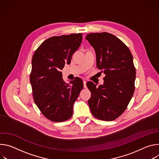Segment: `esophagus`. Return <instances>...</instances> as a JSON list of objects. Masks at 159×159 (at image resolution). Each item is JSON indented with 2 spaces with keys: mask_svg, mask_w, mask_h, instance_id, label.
<instances>
[{
  "mask_svg": "<svg viewBox=\"0 0 159 159\" xmlns=\"http://www.w3.org/2000/svg\"><path fill=\"white\" fill-rule=\"evenodd\" d=\"M83 84H84V88H86V87H87V86H86V81H85V80H83Z\"/></svg>",
  "mask_w": 159,
  "mask_h": 159,
  "instance_id": "obj_1",
  "label": "esophagus"
}]
</instances>
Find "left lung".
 <instances>
[{
  "instance_id": "left-lung-1",
  "label": "left lung",
  "mask_w": 159,
  "mask_h": 159,
  "mask_svg": "<svg viewBox=\"0 0 159 159\" xmlns=\"http://www.w3.org/2000/svg\"><path fill=\"white\" fill-rule=\"evenodd\" d=\"M85 39L94 48L96 65L106 75L103 85L87 82L91 93L88 104L93 115L104 121L118 118L126 109L134 91L136 70L126 45L112 34L92 33Z\"/></svg>"
}]
</instances>
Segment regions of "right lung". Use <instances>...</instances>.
I'll return each instance as SVG.
<instances>
[{
  "label": "right lung",
  "mask_w": 159,
  "mask_h": 159,
  "mask_svg": "<svg viewBox=\"0 0 159 159\" xmlns=\"http://www.w3.org/2000/svg\"><path fill=\"white\" fill-rule=\"evenodd\" d=\"M81 33L53 36L43 41L32 58L30 82L34 101L42 114L50 121L62 122L73 115V106L84 84L75 77L65 83L61 70L70 64L79 48Z\"/></svg>",
  "instance_id": "1"
}]
</instances>
